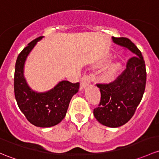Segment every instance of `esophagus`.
Segmentation results:
<instances>
[{"instance_id":"esophagus-1","label":"esophagus","mask_w":159,"mask_h":159,"mask_svg":"<svg viewBox=\"0 0 159 159\" xmlns=\"http://www.w3.org/2000/svg\"><path fill=\"white\" fill-rule=\"evenodd\" d=\"M93 81H94V79H93L92 75H85L81 79L80 88H81V89H84V88H86L88 85H89Z\"/></svg>"}]
</instances>
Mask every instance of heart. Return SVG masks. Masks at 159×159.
Returning <instances> with one entry per match:
<instances>
[{
    "instance_id": "heart-1",
    "label": "heart",
    "mask_w": 159,
    "mask_h": 159,
    "mask_svg": "<svg viewBox=\"0 0 159 159\" xmlns=\"http://www.w3.org/2000/svg\"><path fill=\"white\" fill-rule=\"evenodd\" d=\"M120 69V65L117 62L112 63L107 67L101 75V81L103 83H110L117 77Z\"/></svg>"
}]
</instances>
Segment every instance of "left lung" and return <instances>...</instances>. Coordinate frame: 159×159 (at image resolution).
<instances>
[{
  "label": "left lung",
  "mask_w": 159,
  "mask_h": 159,
  "mask_svg": "<svg viewBox=\"0 0 159 159\" xmlns=\"http://www.w3.org/2000/svg\"><path fill=\"white\" fill-rule=\"evenodd\" d=\"M113 42L132 52L126 68L110 84H98L101 93L98 107L93 110L97 120L103 126L116 128L133 117L139 104L146 82L145 61L140 50L130 39L112 37Z\"/></svg>",
  "instance_id": "obj_1"
}]
</instances>
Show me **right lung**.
Segmentation results:
<instances>
[{
	"instance_id": "1",
	"label": "right lung",
	"mask_w": 159,
	"mask_h": 159,
	"mask_svg": "<svg viewBox=\"0 0 159 159\" xmlns=\"http://www.w3.org/2000/svg\"><path fill=\"white\" fill-rule=\"evenodd\" d=\"M40 36L28 44L18 56L15 65L14 94L21 112L30 123L39 127H51L59 123L66 116L70 101L79 89V83L61 81L46 92L31 89L24 78L26 58Z\"/></svg>"
}]
</instances>
